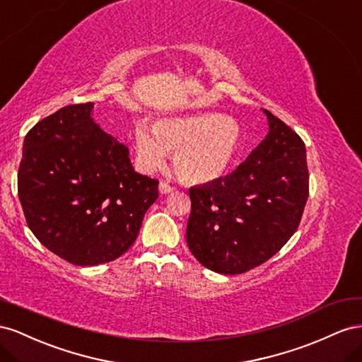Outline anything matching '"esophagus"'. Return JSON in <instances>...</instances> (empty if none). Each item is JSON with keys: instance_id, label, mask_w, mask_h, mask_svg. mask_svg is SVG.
Masks as SVG:
<instances>
[{"instance_id": "34e87169", "label": "esophagus", "mask_w": 362, "mask_h": 362, "mask_svg": "<svg viewBox=\"0 0 362 362\" xmlns=\"http://www.w3.org/2000/svg\"><path fill=\"white\" fill-rule=\"evenodd\" d=\"M173 191H175V188L171 187V185H170L168 182H160V183H159V192H160V194H170V192H173Z\"/></svg>"}]
</instances>
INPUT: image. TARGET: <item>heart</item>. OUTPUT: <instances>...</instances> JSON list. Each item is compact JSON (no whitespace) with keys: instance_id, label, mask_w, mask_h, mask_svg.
<instances>
[{"instance_id":"obj_1","label":"heart","mask_w":362,"mask_h":362,"mask_svg":"<svg viewBox=\"0 0 362 362\" xmlns=\"http://www.w3.org/2000/svg\"><path fill=\"white\" fill-rule=\"evenodd\" d=\"M241 146V127L232 117L218 113L158 119L150 127L136 122L133 148L144 170L159 168L174 153V168L183 180L211 183L233 163Z\"/></svg>"}]
</instances>
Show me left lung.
I'll return each instance as SVG.
<instances>
[{"instance_id":"obj_1","label":"left lung","mask_w":362,"mask_h":362,"mask_svg":"<svg viewBox=\"0 0 362 362\" xmlns=\"http://www.w3.org/2000/svg\"><path fill=\"white\" fill-rule=\"evenodd\" d=\"M268 133L226 177L189 189L187 243L202 265L241 274L276 255L297 230L309 195L305 144L264 109Z\"/></svg>"}]
</instances>
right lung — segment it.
Masks as SVG:
<instances>
[{
    "label": "right lung",
    "mask_w": 362,
    "mask_h": 362,
    "mask_svg": "<svg viewBox=\"0 0 362 362\" xmlns=\"http://www.w3.org/2000/svg\"><path fill=\"white\" fill-rule=\"evenodd\" d=\"M94 103L69 105L27 133L18 195L30 230L69 264L115 261L135 243L158 200L156 179L138 174L129 148L90 117Z\"/></svg>",
    "instance_id": "obj_1"
}]
</instances>
